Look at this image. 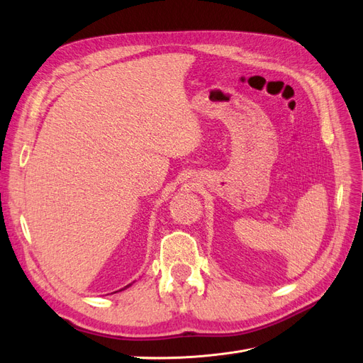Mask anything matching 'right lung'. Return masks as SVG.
Instances as JSON below:
<instances>
[{
  "mask_svg": "<svg viewBox=\"0 0 363 363\" xmlns=\"http://www.w3.org/2000/svg\"><path fill=\"white\" fill-rule=\"evenodd\" d=\"M128 286H130V284H128ZM128 286H125V288H128Z\"/></svg>",
  "mask_w": 363,
  "mask_h": 363,
  "instance_id": "1",
  "label": "right lung"
}]
</instances>
